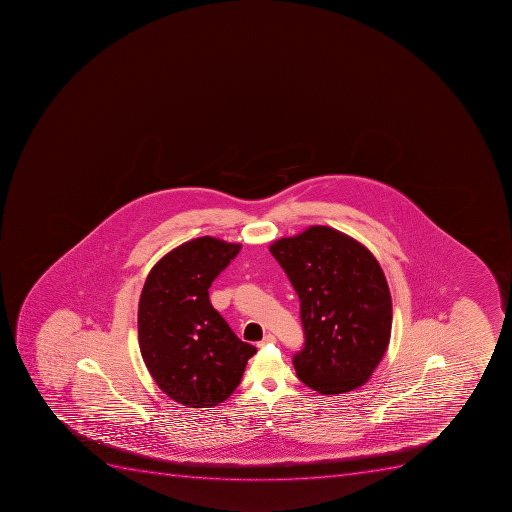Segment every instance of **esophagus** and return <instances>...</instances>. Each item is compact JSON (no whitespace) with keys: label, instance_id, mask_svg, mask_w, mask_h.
<instances>
[{"label":"esophagus","instance_id":"34e87169","mask_svg":"<svg viewBox=\"0 0 512 512\" xmlns=\"http://www.w3.org/2000/svg\"><path fill=\"white\" fill-rule=\"evenodd\" d=\"M275 344V337L272 334L264 335V339L259 342L258 347H266V345Z\"/></svg>","mask_w":512,"mask_h":512}]
</instances>
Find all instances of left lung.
<instances>
[{
	"label": "left lung",
	"instance_id": "8db88e82",
	"mask_svg": "<svg viewBox=\"0 0 512 512\" xmlns=\"http://www.w3.org/2000/svg\"><path fill=\"white\" fill-rule=\"evenodd\" d=\"M269 251L300 298L305 347L293 366L301 383L324 396L363 386L391 339V292L379 262L324 225L280 238Z\"/></svg>",
	"mask_w": 512,
	"mask_h": 512
}]
</instances>
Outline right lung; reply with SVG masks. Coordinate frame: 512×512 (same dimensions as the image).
<instances>
[{"label": "right lung", "instance_id": "1", "mask_svg": "<svg viewBox=\"0 0 512 512\" xmlns=\"http://www.w3.org/2000/svg\"><path fill=\"white\" fill-rule=\"evenodd\" d=\"M240 250L241 245L214 237L186 241L152 267L142 288V360L157 386L186 407H214L227 400L256 353L209 300L215 277Z\"/></svg>", "mask_w": 512, "mask_h": 512}]
</instances>
